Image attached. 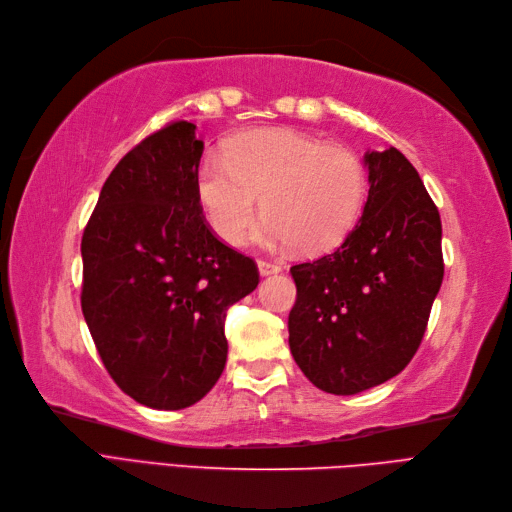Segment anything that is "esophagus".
<instances>
[{"instance_id": "34e87169", "label": "esophagus", "mask_w": 512, "mask_h": 512, "mask_svg": "<svg viewBox=\"0 0 512 512\" xmlns=\"http://www.w3.org/2000/svg\"><path fill=\"white\" fill-rule=\"evenodd\" d=\"M257 268H259V274H261V276L276 274V272L283 270V266H280V263H274V261H268V259H259V261H257Z\"/></svg>"}]
</instances>
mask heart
Instances as JSON below:
<instances>
[{
  "label": "heart",
  "mask_w": 512,
  "mask_h": 512,
  "mask_svg": "<svg viewBox=\"0 0 512 512\" xmlns=\"http://www.w3.org/2000/svg\"><path fill=\"white\" fill-rule=\"evenodd\" d=\"M366 187V168L351 148L289 127L244 131L227 142L225 157H204L195 174L208 225L234 246L244 242L263 193L259 242L332 249L355 225Z\"/></svg>",
  "instance_id": "heart-1"
}]
</instances>
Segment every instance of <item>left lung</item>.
<instances>
[{
	"instance_id": "left-lung-1",
	"label": "left lung",
	"mask_w": 512,
	"mask_h": 512,
	"mask_svg": "<svg viewBox=\"0 0 512 512\" xmlns=\"http://www.w3.org/2000/svg\"><path fill=\"white\" fill-rule=\"evenodd\" d=\"M368 202L334 253L291 268L289 346L308 381L353 395L415 357L442 285V223L412 163L368 151Z\"/></svg>"
}]
</instances>
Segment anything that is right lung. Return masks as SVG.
<instances>
[{"instance_id": "1", "label": "right lung", "mask_w": 512, "mask_h": 512, "mask_svg": "<svg viewBox=\"0 0 512 512\" xmlns=\"http://www.w3.org/2000/svg\"><path fill=\"white\" fill-rule=\"evenodd\" d=\"M204 142L172 121L117 163L80 242V306L112 381L138 404L180 410L219 381L227 308L257 263L206 223L195 193Z\"/></svg>"}]
</instances>
